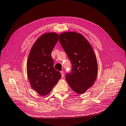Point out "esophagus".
Returning a JSON list of instances; mask_svg holds the SVG:
<instances>
[{"label":"esophagus","mask_w":126,"mask_h":126,"mask_svg":"<svg viewBox=\"0 0 126 126\" xmlns=\"http://www.w3.org/2000/svg\"><path fill=\"white\" fill-rule=\"evenodd\" d=\"M61 77H62V78H63L64 77V71H61Z\"/></svg>","instance_id":"34e87169"}]
</instances>
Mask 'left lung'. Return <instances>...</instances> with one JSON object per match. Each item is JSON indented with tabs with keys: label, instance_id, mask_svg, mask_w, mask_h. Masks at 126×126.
I'll return each instance as SVG.
<instances>
[{
	"label": "left lung",
	"instance_id": "1",
	"mask_svg": "<svg viewBox=\"0 0 126 126\" xmlns=\"http://www.w3.org/2000/svg\"><path fill=\"white\" fill-rule=\"evenodd\" d=\"M59 41L72 64L66 76V81L74 92L82 94L92 87L97 78L98 64L95 54L86 38L76 32L59 35Z\"/></svg>",
	"mask_w": 126,
	"mask_h": 126
}]
</instances>
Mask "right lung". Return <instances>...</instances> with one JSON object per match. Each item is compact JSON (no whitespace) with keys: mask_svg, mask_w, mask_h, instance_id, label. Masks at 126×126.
Masks as SVG:
<instances>
[{"mask_svg":"<svg viewBox=\"0 0 126 126\" xmlns=\"http://www.w3.org/2000/svg\"><path fill=\"white\" fill-rule=\"evenodd\" d=\"M59 39L55 32H48L39 37L29 54L27 68L32 89L40 96L48 95L61 77L54 68L51 53Z\"/></svg>","mask_w":126,"mask_h":126,"instance_id":"right-lung-1","label":"right lung"}]
</instances>
